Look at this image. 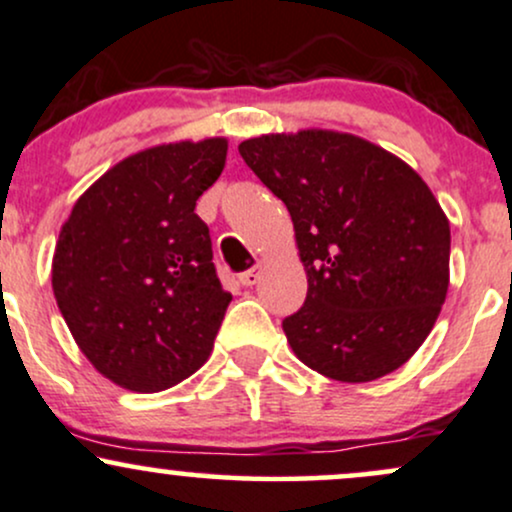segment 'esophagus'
<instances>
[{
  "label": "esophagus",
  "mask_w": 512,
  "mask_h": 512,
  "mask_svg": "<svg viewBox=\"0 0 512 512\" xmlns=\"http://www.w3.org/2000/svg\"><path fill=\"white\" fill-rule=\"evenodd\" d=\"M261 273H263V268H261V266H254V268H251V270H246V273L239 275V282H242L244 287H251V285H256V282L261 280Z\"/></svg>",
  "instance_id": "1"
}]
</instances>
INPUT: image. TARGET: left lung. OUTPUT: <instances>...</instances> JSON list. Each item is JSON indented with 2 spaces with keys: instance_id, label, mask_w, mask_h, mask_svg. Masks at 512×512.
<instances>
[{
  "instance_id": "1",
  "label": "left lung",
  "mask_w": 512,
  "mask_h": 512,
  "mask_svg": "<svg viewBox=\"0 0 512 512\" xmlns=\"http://www.w3.org/2000/svg\"><path fill=\"white\" fill-rule=\"evenodd\" d=\"M292 215L306 302L282 321L299 362L342 383L400 369L446 302L450 225L398 155L328 129L239 143Z\"/></svg>"
}]
</instances>
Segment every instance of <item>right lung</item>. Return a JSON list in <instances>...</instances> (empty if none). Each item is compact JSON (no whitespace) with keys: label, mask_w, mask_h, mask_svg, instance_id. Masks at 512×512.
Wrapping results in <instances>:
<instances>
[{"label":"right lung","mask_w":512,"mask_h":512,"mask_svg":"<svg viewBox=\"0 0 512 512\" xmlns=\"http://www.w3.org/2000/svg\"><path fill=\"white\" fill-rule=\"evenodd\" d=\"M227 138L160 143L110 167L71 208L52 290L78 350L136 393L177 386L206 364L232 294L196 210Z\"/></svg>","instance_id":"obj_1"}]
</instances>
